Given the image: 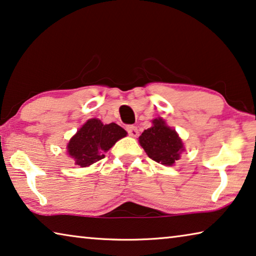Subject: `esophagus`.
Instances as JSON below:
<instances>
[{
    "instance_id": "1",
    "label": "esophagus",
    "mask_w": 256,
    "mask_h": 256,
    "mask_svg": "<svg viewBox=\"0 0 256 256\" xmlns=\"http://www.w3.org/2000/svg\"><path fill=\"white\" fill-rule=\"evenodd\" d=\"M126 131L131 136L136 138L139 136V131H138V128L136 126H134V125H128V126H126Z\"/></svg>"
}]
</instances>
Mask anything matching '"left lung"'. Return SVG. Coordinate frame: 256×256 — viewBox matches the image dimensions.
I'll list each match as a JSON object with an SVG mask.
<instances>
[{"label":"left lung","instance_id":"obj_1","mask_svg":"<svg viewBox=\"0 0 256 256\" xmlns=\"http://www.w3.org/2000/svg\"><path fill=\"white\" fill-rule=\"evenodd\" d=\"M139 142L152 160L166 166H172L184 147L176 130L168 126L163 118H155L152 126L144 130L139 136Z\"/></svg>","mask_w":256,"mask_h":256}]
</instances>
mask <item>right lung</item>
Returning a JSON list of instances; mask_svg holds the SVG:
<instances>
[{
  "instance_id": "add662e5",
  "label": "right lung",
  "mask_w": 256,
  "mask_h": 256,
  "mask_svg": "<svg viewBox=\"0 0 256 256\" xmlns=\"http://www.w3.org/2000/svg\"><path fill=\"white\" fill-rule=\"evenodd\" d=\"M126 134L120 125L104 124L98 118H91L70 140L67 152L74 158L76 165L86 168L102 160L104 154Z\"/></svg>"
}]
</instances>
